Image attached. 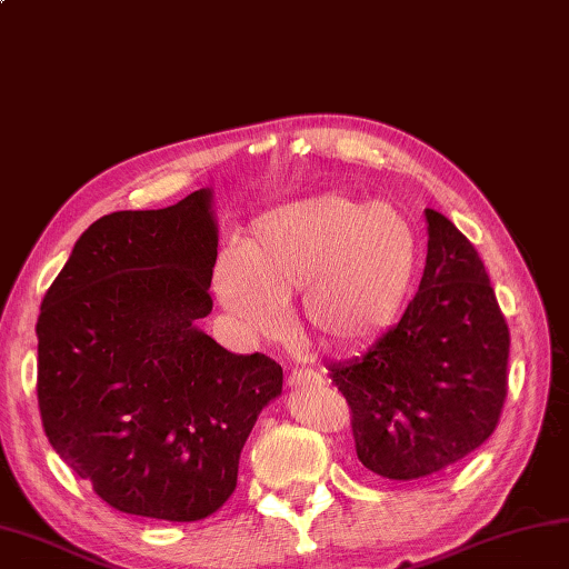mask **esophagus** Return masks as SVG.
<instances>
[{"instance_id": "1", "label": "esophagus", "mask_w": 569, "mask_h": 569, "mask_svg": "<svg viewBox=\"0 0 569 569\" xmlns=\"http://www.w3.org/2000/svg\"><path fill=\"white\" fill-rule=\"evenodd\" d=\"M316 381H320L318 373L316 371H303V369H296L291 377H288V386H291V389H306V386L316 383Z\"/></svg>"}]
</instances>
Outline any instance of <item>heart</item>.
I'll return each mask as SVG.
<instances>
[{"label":"heart","mask_w":569,"mask_h":569,"mask_svg":"<svg viewBox=\"0 0 569 569\" xmlns=\"http://www.w3.org/2000/svg\"><path fill=\"white\" fill-rule=\"evenodd\" d=\"M420 259L418 229L396 204L325 192L261 212L241 249L217 257L212 283L253 337L281 332L286 300L298 296L308 340L347 355L381 340L401 318Z\"/></svg>","instance_id":"b5f03b06"}]
</instances>
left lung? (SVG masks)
<instances>
[{
  "mask_svg": "<svg viewBox=\"0 0 569 569\" xmlns=\"http://www.w3.org/2000/svg\"><path fill=\"white\" fill-rule=\"evenodd\" d=\"M428 259L418 296L367 355L330 367L352 408L359 462L418 479L489 440L506 398L509 328L477 249L426 210Z\"/></svg>",
  "mask_w": 569,
  "mask_h": 569,
  "instance_id": "1",
  "label": "left lung"
}]
</instances>
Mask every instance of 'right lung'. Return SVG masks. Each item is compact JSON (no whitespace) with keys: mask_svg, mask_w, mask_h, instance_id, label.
Returning <instances> with one entry per match:
<instances>
[{"mask_svg":"<svg viewBox=\"0 0 569 569\" xmlns=\"http://www.w3.org/2000/svg\"><path fill=\"white\" fill-rule=\"evenodd\" d=\"M220 227L210 188L92 222L41 303L48 442L117 511L200 521L232 497L239 455L283 369L200 330Z\"/></svg>","mask_w":569,"mask_h":569,"instance_id":"add662e5","label":"right lung"}]
</instances>
